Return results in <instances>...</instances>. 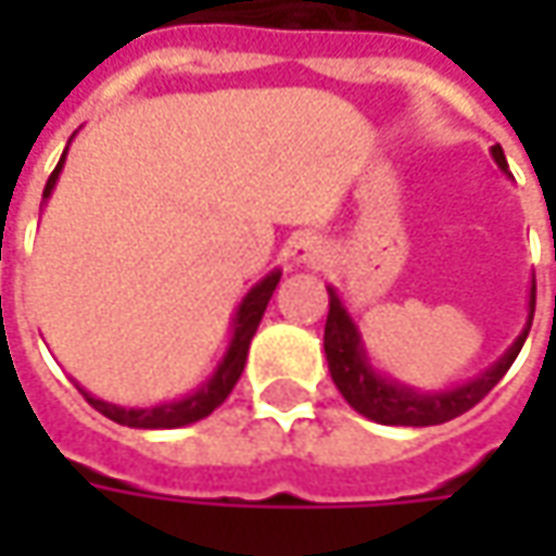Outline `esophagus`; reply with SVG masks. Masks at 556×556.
<instances>
[{
	"instance_id": "34e87169",
	"label": "esophagus",
	"mask_w": 556,
	"mask_h": 556,
	"mask_svg": "<svg viewBox=\"0 0 556 556\" xmlns=\"http://www.w3.org/2000/svg\"><path fill=\"white\" fill-rule=\"evenodd\" d=\"M290 260H293L296 266H318V263L328 260V244H325L321 238H315V235L296 238V241L290 244Z\"/></svg>"
}]
</instances>
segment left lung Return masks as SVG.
Instances as JSON below:
<instances>
[{
	"instance_id": "1",
	"label": "left lung",
	"mask_w": 556,
	"mask_h": 556,
	"mask_svg": "<svg viewBox=\"0 0 556 556\" xmlns=\"http://www.w3.org/2000/svg\"><path fill=\"white\" fill-rule=\"evenodd\" d=\"M492 157L507 173L502 144L492 148ZM328 296H331V303H328L331 309H328V321H325V355H328L333 383L358 415L377 420V424H387V427H433V424H445L452 417L470 412L514 365V358L520 355L529 328H532V315H535V281H532L529 321H526L523 333L514 340V346L477 380L460 383L455 390H442V393H420V390H412L405 383H395L390 377L374 371L368 353L362 346V333L355 328L346 306L340 303L337 290L328 288Z\"/></svg>"
}]
</instances>
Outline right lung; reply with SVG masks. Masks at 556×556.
<instances>
[{
    "mask_svg": "<svg viewBox=\"0 0 556 556\" xmlns=\"http://www.w3.org/2000/svg\"><path fill=\"white\" fill-rule=\"evenodd\" d=\"M64 157H67V151L61 154L54 173L49 176L42 198L52 194L54 182H58V176H61V166H64ZM278 281H281V271H271V275H266L256 288H250V293L241 300V306L235 312V333H231V343H228V350H225L219 368L213 371V377L203 383L198 393L185 395L179 402L154 405V408H123V405H114V402L96 399L92 393H86L83 387H79V393L86 395V402H89L96 412H101L104 417H111V420H117L123 427H136V430H173V427H185V424H194V420H203L206 415H213L225 399H228V393L235 390L238 377L244 371L250 340H253V333H256L260 321H263V312H266L268 300H271V293L278 288Z\"/></svg>",
    "mask_w": 556,
    "mask_h": 556,
    "instance_id": "add662e5",
    "label": "right lung"
}]
</instances>
